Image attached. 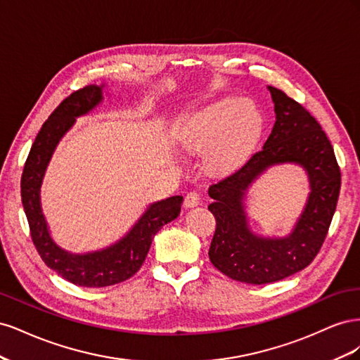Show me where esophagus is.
<instances>
[{"instance_id": "1", "label": "esophagus", "mask_w": 360, "mask_h": 360, "mask_svg": "<svg viewBox=\"0 0 360 360\" xmlns=\"http://www.w3.org/2000/svg\"><path fill=\"white\" fill-rule=\"evenodd\" d=\"M201 202V197L198 192H189L186 197H184V207H188V209H192V207H197Z\"/></svg>"}]
</instances>
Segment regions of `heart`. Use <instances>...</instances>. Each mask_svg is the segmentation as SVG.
<instances>
[{
  "label": "heart",
  "mask_w": 360,
  "mask_h": 360,
  "mask_svg": "<svg viewBox=\"0 0 360 360\" xmlns=\"http://www.w3.org/2000/svg\"><path fill=\"white\" fill-rule=\"evenodd\" d=\"M263 129L257 106L224 97L180 118L174 129L177 146L189 153H204L214 171H233L248 159Z\"/></svg>",
  "instance_id": "b5f03b06"
}]
</instances>
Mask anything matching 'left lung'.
Returning a JSON list of instances; mask_svg holds the SVG:
<instances>
[{
    "mask_svg": "<svg viewBox=\"0 0 360 360\" xmlns=\"http://www.w3.org/2000/svg\"><path fill=\"white\" fill-rule=\"evenodd\" d=\"M269 91L276 122L264 147L209 188V210L216 219L212 264L228 278L255 285L281 281L311 264L328 236L341 189V171L320 123L284 91L275 86ZM281 162H296L307 170L311 192L287 238H259L248 228L244 195L261 172Z\"/></svg>",
    "mask_w": 360,
    "mask_h": 360,
    "instance_id": "8db88e82",
    "label": "left lung"
}]
</instances>
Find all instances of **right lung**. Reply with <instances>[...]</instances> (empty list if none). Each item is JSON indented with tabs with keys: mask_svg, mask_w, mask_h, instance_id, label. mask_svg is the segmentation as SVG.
Returning <instances> with one entry per match:
<instances>
[{
	"mask_svg": "<svg viewBox=\"0 0 360 360\" xmlns=\"http://www.w3.org/2000/svg\"><path fill=\"white\" fill-rule=\"evenodd\" d=\"M102 86L89 85L66 97L43 123L27 158L20 197L30 225L32 243L45 264L75 285L101 288L132 278L143 266L153 237L160 228L180 214L183 197L176 195L150 204L122 240L89 254H70L60 248L48 230L40 205V186L51 156L75 118L90 112L103 99Z\"/></svg>",
	"mask_w": 360,
	"mask_h": 360,
	"instance_id": "1",
	"label": "right lung"
}]
</instances>
